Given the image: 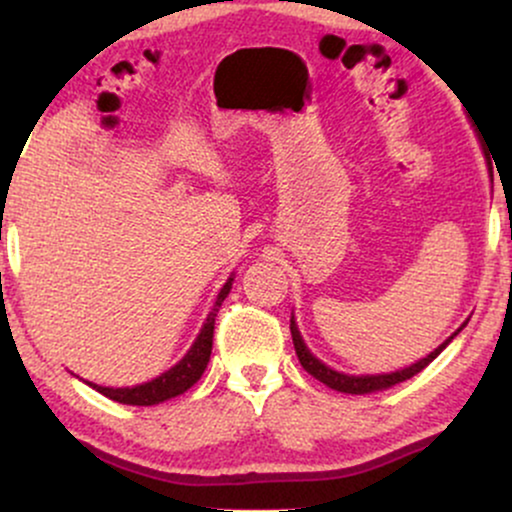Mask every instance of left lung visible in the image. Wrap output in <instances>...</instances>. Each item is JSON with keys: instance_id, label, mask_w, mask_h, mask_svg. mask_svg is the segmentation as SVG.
I'll return each instance as SVG.
<instances>
[{"instance_id": "1", "label": "left lung", "mask_w": 512, "mask_h": 512, "mask_svg": "<svg viewBox=\"0 0 512 512\" xmlns=\"http://www.w3.org/2000/svg\"><path fill=\"white\" fill-rule=\"evenodd\" d=\"M462 327H460V330H462ZM460 330L452 334L450 339H445V342L440 344L436 351H431V354H428L426 358L411 363L409 368L395 370V373H383V375H346V373H339V370H332L330 366H325L320 358H315L313 354H310V349L303 342L301 332H298L296 320L291 317V337H293V346H296V356H298V361H301V366L308 370V373L313 375L315 380H320V383H325L327 387H332V390H337V392H346V395H368V392L387 390V387L414 378L416 373H421V370H424L428 363H431L433 358H436L440 351H443L445 346H448L452 339L460 334Z\"/></svg>"}]
</instances>
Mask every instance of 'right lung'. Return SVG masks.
Masks as SVG:
<instances>
[{"instance_id": "1", "label": "right lung", "mask_w": 512, "mask_h": 512, "mask_svg": "<svg viewBox=\"0 0 512 512\" xmlns=\"http://www.w3.org/2000/svg\"><path fill=\"white\" fill-rule=\"evenodd\" d=\"M231 286H233V276L226 281V284H223L219 296H216L214 308H211V313L207 315V322H204V327L199 330L192 349L182 356V361H178L173 368L166 370V373H161L158 378L149 380V383L134 385V387H101V385H93V383H88V385L108 399H113V402L132 404V407H151V404L166 402V399H173V397L182 395V392L190 390V387L195 385L199 378H202L204 368H207V363H209L211 342H214L216 313H219L223 298L231 293Z\"/></svg>"}]
</instances>
